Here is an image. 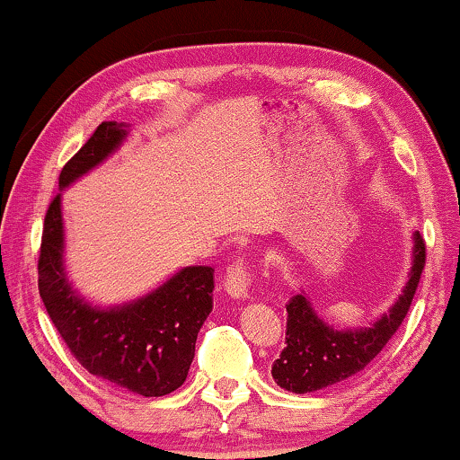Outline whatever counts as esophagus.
<instances>
[{
	"mask_svg": "<svg viewBox=\"0 0 460 460\" xmlns=\"http://www.w3.org/2000/svg\"><path fill=\"white\" fill-rule=\"evenodd\" d=\"M251 281H252V275L249 270V263H246L244 259L234 261V263L228 265V270H226L224 288H226V292L232 296V298H236V300L249 298Z\"/></svg>",
	"mask_w": 460,
	"mask_h": 460,
	"instance_id": "obj_1",
	"label": "esophagus"
}]
</instances>
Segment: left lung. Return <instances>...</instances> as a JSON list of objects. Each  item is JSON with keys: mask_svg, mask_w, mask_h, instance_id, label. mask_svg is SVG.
Returning a JSON list of instances; mask_svg holds the SVG:
<instances>
[{"mask_svg": "<svg viewBox=\"0 0 460 460\" xmlns=\"http://www.w3.org/2000/svg\"><path fill=\"white\" fill-rule=\"evenodd\" d=\"M413 265L407 286L386 314L364 329L337 331L316 316L304 294H296L286 304V348L273 362L271 374L289 393H313L348 380L362 372L385 349L411 306L423 265L426 243L420 232L413 234Z\"/></svg>", "mask_w": 460, "mask_h": 460, "instance_id": "8db88e82", "label": "left lung"}]
</instances>
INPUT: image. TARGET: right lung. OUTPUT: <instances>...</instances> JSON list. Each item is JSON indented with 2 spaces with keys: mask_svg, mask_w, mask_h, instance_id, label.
<instances>
[{
  "mask_svg": "<svg viewBox=\"0 0 460 460\" xmlns=\"http://www.w3.org/2000/svg\"><path fill=\"white\" fill-rule=\"evenodd\" d=\"M127 125L104 121L63 166L59 187L111 156ZM214 270L185 267L166 284L136 302L115 308L90 306L67 284L63 271L61 193L53 197L42 226L39 294L49 319L72 356L90 374L141 394L162 397L185 383L203 321L214 308Z\"/></svg>",
  "mask_w": 460,
  "mask_h": 460,
  "instance_id": "add662e5",
  "label": "right lung"
}]
</instances>
